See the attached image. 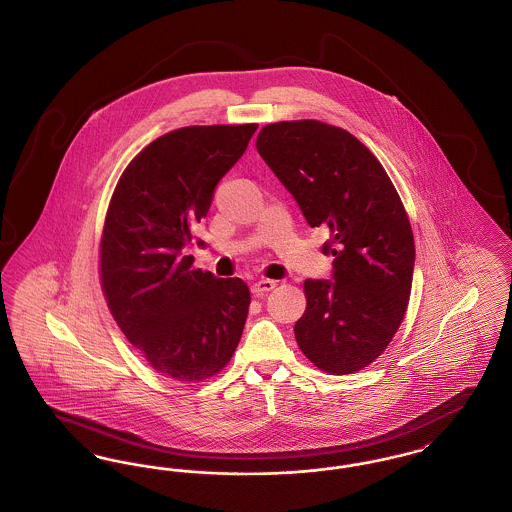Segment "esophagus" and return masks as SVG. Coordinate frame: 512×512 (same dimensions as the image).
I'll list each match as a JSON object with an SVG mask.
<instances>
[{
  "label": "esophagus",
  "instance_id": "obj_1",
  "mask_svg": "<svg viewBox=\"0 0 512 512\" xmlns=\"http://www.w3.org/2000/svg\"><path fill=\"white\" fill-rule=\"evenodd\" d=\"M274 286H276L274 280L261 278V280H257V282L251 286V292L255 293V295H265V293L270 292V290H274Z\"/></svg>",
  "mask_w": 512,
  "mask_h": 512
}]
</instances>
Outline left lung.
<instances>
[{"label": "left lung", "instance_id": "obj_1", "mask_svg": "<svg viewBox=\"0 0 512 512\" xmlns=\"http://www.w3.org/2000/svg\"><path fill=\"white\" fill-rule=\"evenodd\" d=\"M257 151L309 226L332 232L322 245L334 257L332 280H305L297 345L324 372L363 370L384 353L409 305L414 240L401 197L370 149L332 124H267Z\"/></svg>", "mask_w": 512, "mask_h": 512}]
</instances>
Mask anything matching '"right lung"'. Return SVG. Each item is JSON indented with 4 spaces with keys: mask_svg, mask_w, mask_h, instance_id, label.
<instances>
[{
    "mask_svg": "<svg viewBox=\"0 0 512 512\" xmlns=\"http://www.w3.org/2000/svg\"><path fill=\"white\" fill-rule=\"evenodd\" d=\"M257 124L172 130L122 172L101 236V286L122 334L178 382H201L232 359L249 311L242 278H217L184 255L220 178Z\"/></svg>",
    "mask_w": 512,
    "mask_h": 512,
    "instance_id": "add662e5",
    "label": "right lung"
}]
</instances>
